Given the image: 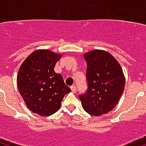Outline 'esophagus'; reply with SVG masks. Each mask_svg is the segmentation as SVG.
I'll list each match as a JSON object with an SVG mask.
<instances>
[{
  "label": "esophagus",
  "mask_w": 146,
  "mask_h": 146,
  "mask_svg": "<svg viewBox=\"0 0 146 146\" xmlns=\"http://www.w3.org/2000/svg\"><path fill=\"white\" fill-rule=\"evenodd\" d=\"M70 88H71V90H72V92H76V90H77V88H76V86L75 85L71 86Z\"/></svg>",
  "instance_id": "esophagus-1"
}]
</instances>
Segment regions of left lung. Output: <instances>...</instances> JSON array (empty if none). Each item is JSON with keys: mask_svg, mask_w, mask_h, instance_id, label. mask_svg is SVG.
I'll list each match as a JSON object with an SVG mask.
<instances>
[{"mask_svg": "<svg viewBox=\"0 0 146 146\" xmlns=\"http://www.w3.org/2000/svg\"><path fill=\"white\" fill-rule=\"evenodd\" d=\"M87 64L88 89L79 95L83 109L89 114L100 116L116 106L125 86L122 68L110 53L94 50L84 54Z\"/></svg>", "mask_w": 146, "mask_h": 146, "instance_id": "left-lung-1", "label": "left lung"}]
</instances>
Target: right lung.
<instances>
[{
  "label": "right lung",
  "instance_id": "add662e5",
  "mask_svg": "<svg viewBox=\"0 0 146 146\" xmlns=\"http://www.w3.org/2000/svg\"><path fill=\"white\" fill-rule=\"evenodd\" d=\"M61 55L49 50L33 52L19 67L17 86L26 106L43 117L59 110L64 96L71 91L62 76L54 72Z\"/></svg>",
  "mask_w": 146,
  "mask_h": 146
}]
</instances>
